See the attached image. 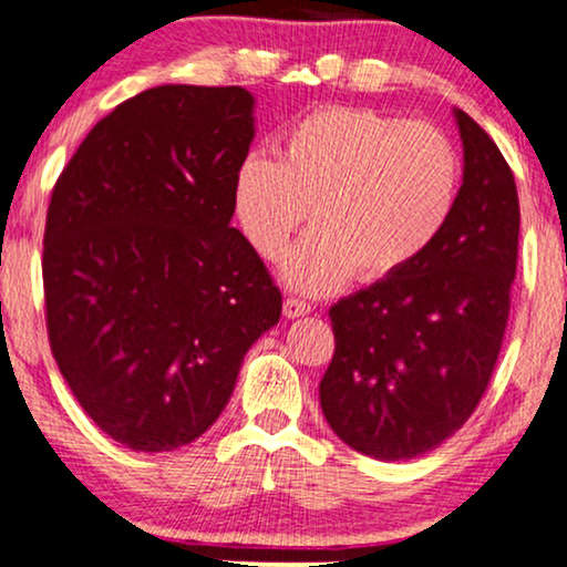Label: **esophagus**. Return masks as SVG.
I'll return each mask as SVG.
<instances>
[{"mask_svg":"<svg viewBox=\"0 0 567 567\" xmlns=\"http://www.w3.org/2000/svg\"><path fill=\"white\" fill-rule=\"evenodd\" d=\"M282 311H285V317H288V319H298V317H306V313L311 311V303H306V300L290 296V298H285Z\"/></svg>","mask_w":567,"mask_h":567,"instance_id":"34e87169","label":"esophagus"}]
</instances>
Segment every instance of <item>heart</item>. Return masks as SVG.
Masks as SVG:
<instances>
[{"label":"heart","instance_id":"obj_1","mask_svg":"<svg viewBox=\"0 0 567 567\" xmlns=\"http://www.w3.org/2000/svg\"><path fill=\"white\" fill-rule=\"evenodd\" d=\"M461 183V154L440 127L367 106H319L285 131L279 162L243 156L233 212L267 261L308 214L313 233L290 250L282 277L319 296L350 275L382 282L419 261L453 219Z\"/></svg>","mask_w":567,"mask_h":567}]
</instances>
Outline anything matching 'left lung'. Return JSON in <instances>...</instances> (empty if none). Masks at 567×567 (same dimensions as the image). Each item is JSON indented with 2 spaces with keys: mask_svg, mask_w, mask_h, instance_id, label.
<instances>
[{
  "mask_svg": "<svg viewBox=\"0 0 567 567\" xmlns=\"http://www.w3.org/2000/svg\"><path fill=\"white\" fill-rule=\"evenodd\" d=\"M463 185L419 261L329 308L327 424L358 453L408 461L453 436L489 386L518 264V190L505 156L463 110Z\"/></svg>",
  "mask_w": 567,
  "mask_h": 567,
  "instance_id": "left-lung-1",
  "label": "left lung"
}]
</instances>
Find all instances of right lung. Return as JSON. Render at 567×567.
Returning a JSON list of instances; mask_svg holds the SVG:
<instances>
[{"label": "right lung", "instance_id": "obj_1", "mask_svg": "<svg viewBox=\"0 0 567 567\" xmlns=\"http://www.w3.org/2000/svg\"><path fill=\"white\" fill-rule=\"evenodd\" d=\"M250 141L240 85H156L99 120L54 183L49 346L93 424L135 453L198 440L282 313L267 264L230 227Z\"/></svg>", "mask_w": 567, "mask_h": 567}]
</instances>
